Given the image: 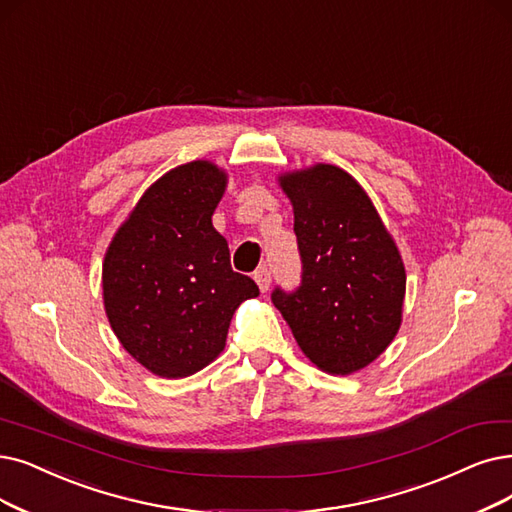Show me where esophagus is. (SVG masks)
Wrapping results in <instances>:
<instances>
[{"label":"esophagus","mask_w":512,"mask_h":512,"mask_svg":"<svg viewBox=\"0 0 512 512\" xmlns=\"http://www.w3.org/2000/svg\"><path fill=\"white\" fill-rule=\"evenodd\" d=\"M254 281L258 283V288H260V292L264 294V292H269V285H271V273L267 271V269H258L256 273H254Z\"/></svg>","instance_id":"obj_1"}]
</instances>
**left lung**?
Instances as JSON below:
<instances>
[{
    "mask_svg": "<svg viewBox=\"0 0 512 512\" xmlns=\"http://www.w3.org/2000/svg\"><path fill=\"white\" fill-rule=\"evenodd\" d=\"M294 208L302 281L273 304L319 370L346 376L370 365L399 332L405 267L372 199L330 163L279 176Z\"/></svg>",
    "mask_w": 512,
    "mask_h": 512,
    "instance_id": "8db88e82",
    "label": "left lung"
}]
</instances>
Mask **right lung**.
<instances>
[{"label": "right lung", "instance_id": "right-lung-1", "mask_svg": "<svg viewBox=\"0 0 512 512\" xmlns=\"http://www.w3.org/2000/svg\"><path fill=\"white\" fill-rule=\"evenodd\" d=\"M227 172L189 161L145 191L102 262V298L121 346L161 378H185L224 349L237 306L260 294L231 269L212 214Z\"/></svg>", "mask_w": 512, "mask_h": 512}]
</instances>
